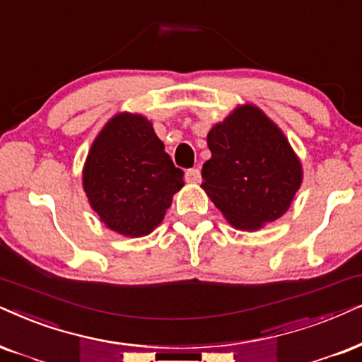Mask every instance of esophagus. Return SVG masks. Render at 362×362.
Here are the masks:
<instances>
[{"label": "esophagus", "instance_id": "1", "mask_svg": "<svg viewBox=\"0 0 362 362\" xmlns=\"http://www.w3.org/2000/svg\"><path fill=\"white\" fill-rule=\"evenodd\" d=\"M185 180L190 182V184H199V182H200V170H199V168H190V170H187Z\"/></svg>", "mask_w": 362, "mask_h": 362}]
</instances>
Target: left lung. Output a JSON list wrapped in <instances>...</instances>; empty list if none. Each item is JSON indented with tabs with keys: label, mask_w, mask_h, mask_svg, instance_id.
Segmentation results:
<instances>
[{
	"label": "left lung",
	"mask_w": 362,
	"mask_h": 362,
	"mask_svg": "<svg viewBox=\"0 0 362 362\" xmlns=\"http://www.w3.org/2000/svg\"><path fill=\"white\" fill-rule=\"evenodd\" d=\"M212 157L202 189L237 230L281 218L303 184V163L284 132L259 107L237 105L207 134Z\"/></svg>",
	"instance_id": "8db88e82"
}]
</instances>
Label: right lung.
Listing matches in <instances>:
<instances>
[{
	"instance_id": "add662e5",
	"label": "right lung",
	"mask_w": 362,
	"mask_h": 362,
	"mask_svg": "<svg viewBox=\"0 0 362 362\" xmlns=\"http://www.w3.org/2000/svg\"><path fill=\"white\" fill-rule=\"evenodd\" d=\"M81 184L100 221L136 239L162 223L173 195L184 187V172L173 165L147 117L120 112L95 136Z\"/></svg>"
}]
</instances>
